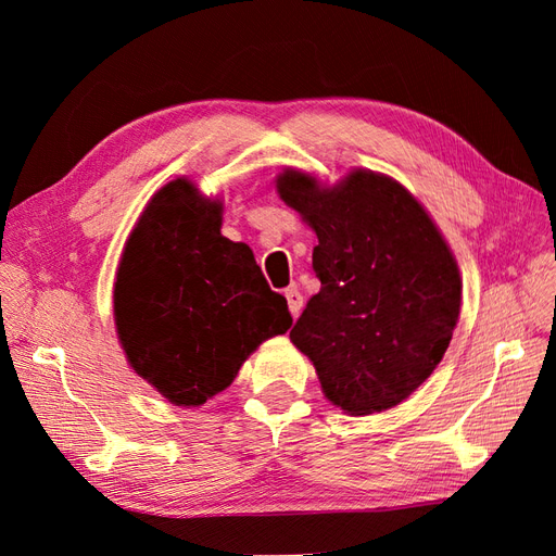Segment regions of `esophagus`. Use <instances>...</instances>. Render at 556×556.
<instances>
[{
	"mask_svg": "<svg viewBox=\"0 0 556 556\" xmlns=\"http://www.w3.org/2000/svg\"><path fill=\"white\" fill-rule=\"evenodd\" d=\"M285 296H288V306H290V313L296 317L301 313V306H304V296H301V292L296 288H288L285 290Z\"/></svg>",
	"mask_w": 556,
	"mask_h": 556,
	"instance_id": "obj_1",
	"label": "esophagus"
}]
</instances>
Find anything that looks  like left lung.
I'll use <instances>...</instances> for the list:
<instances>
[{"label": "left lung", "instance_id": "left-lung-1", "mask_svg": "<svg viewBox=\"0 0 556 556\" xmlns=\"http://www.w3.org/2000/svg\"><path fill=\"white\" fill-rule=\"evenodd\" d=\"M276 188L317 233L323 288L290 331L325 396L350 415L408 399L441 364L462 308L457 260L422 204L390 176L350 172L325 188L285 169Z\"/></svg>", "mask_w": 556, "mask_h": 556}]
</instances>
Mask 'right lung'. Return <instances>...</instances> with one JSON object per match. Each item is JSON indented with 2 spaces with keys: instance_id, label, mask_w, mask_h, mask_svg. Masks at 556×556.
I'll return each mask as SVG.
<instances>
[{
  "instance_id": "right-lung-1",
  "label": "right lung",
  "mask_w": 556,
  "mask_h": 556,
  "mask_svg": "<svg viewBox=\"0 0 556 556\" xmlns=\"http://www.w3.org/2000/svg\"><path fill=\"white\" fill-rule=\"evenodd\" d=\"M220 227V201L176 178L148 201L117 266V339L134 371L176 406L223 392L262 341L292 325L252 250Z\"/></svg>"
}]
</instances>
